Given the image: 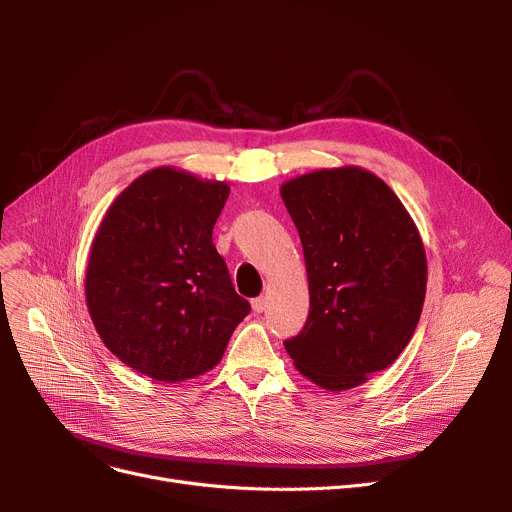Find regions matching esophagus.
I'll use <instances>...</instances> for the list:
<instances>
[{
  "mask_svg": "<svg viewBox=\"0 0 512 512\" xmlns=\"http://www.w3.org/2000/svg\"><path fill=\"white\" fill-rule=\"evenodd\" d=\"M251 307H253L255 313H263L267 309V299L265 297H257V299L251 301Z\"/></svg>",
  "mask_w": 512,
  "mask_h": 512,
  "instance_id": "esophagus-1",
  "label": "esophagus"
}]
</instances>
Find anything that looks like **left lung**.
Wrapping results in <instances>:
<instances>
[{"instance_id": "obj_1", "label": "left lung", "mask_w": 512, "mask_h": 512, "mask_svg": "<svg viewBox=\"0 0 512 512\" xmlns=\"http://www.w3.org/2000/svg\"><path fill=\"white\" fill-rule=\"evenodd\" d=\"M299 230L309 317L284 342L307 380L342 392L392 365L419 324L427 259L392 188L359 166L321 168L280 186Z\"/></svg>"}]
</instances>
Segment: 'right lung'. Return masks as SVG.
I'll use <instances>...</instances> for the list:
<instances>
[{"instance_id":"add662e5","label":"right lung","mask_w":512,"mask_h":512,"mask_svg":"<svg viewBox=\"0 0 512 512\" xmlns=\"http://www.w3.org/2000/svg\"><path fill=\"white\" fill-rule=\"evenodd\" d=\"M228 195L226 182L153 168L114 199L91 242L93 326L124 365L155 382L213 369L251 311L211 240Z\"/></svg>"}]
</instances>
